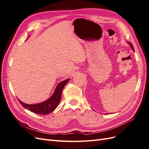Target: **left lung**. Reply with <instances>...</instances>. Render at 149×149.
<instances>
[{"label": "left lung", "mask_w": 149, "mask_h": 149, "mask_svg": "<svg viewBox=\"0 0 149 149\" xmlns=\"http://www.w3.org/2000/svg\"><path fill=\"white\" fill-rule=\"evenodd\" d=\"M127 43L129 45H130V47H131V48L132 49V50L134 52V47H133V46H132V43H130V42H127Z\"/></svg>", "instance_id": "1"}]
</instances>
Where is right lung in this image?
Instances as JSON below:
<instances>
[{
    "label": "right lung",
    "instance_id": "add662e5",
    "mask_svg": "<svg viewBox=\"0 0 149 149\" xmlns=\"http://www.w3.org/2000/svg\"><path fill=\"white\" fill-rule=\"evenodd\" d=\"M70 79H66L58 84L55 89L52 96L47 100L35 104H28L19 100L22 106L29 111L34 112L35 114L47 115L51 113L55 110L61 101V93L65 86L69 81Z\"/></svg>",
    "mask_w": 149,
    "mask_h": 149
}]
</instances>
